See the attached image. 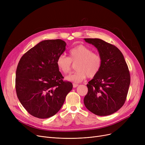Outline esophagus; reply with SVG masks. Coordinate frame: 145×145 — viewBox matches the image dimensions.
<instances>
[{"mask_svg":"<svg viewBox=\"0 0 145 145\" xmlns=\"http://www.w3.org/2000/svg\"><path fill=\"white\" fill-rule=\"evenodd\" d=\"M79 86V85L78 84H76V83H73V88H76V87H78Z\"/></svg>","mask_w":145,"mask_h":145,"instance_id":"1","label":"esophagus"}]
</instances>
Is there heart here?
Instances as JSON below:
<instances>
[{
    "mask_svg": "<svg viewBox=\"0 0 145 145\" xmlns=\"http://www.w3.org/2000/svg\"><path fill=\"white\" fill-rule=\"evenodd\" d=\"M72 63L76 70L66 78V80L75 83L80 82L87 76L93 78L99 73L102 66V58L97 53L83 44H79L69 51V57L60 55L56 60L59 70L64 74H69L72 69Z\"/></svg>",
    "mask_w": 145,
    "mask_h": 145,
    "instance_id": "heart-1",
    "label": "heart"
}]
</instances>
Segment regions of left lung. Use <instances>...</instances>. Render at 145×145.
<instances>
[{
	"mask_svg": "<svg viewBox=\"0 0 145 145\" xmlns=\"http://www.w3.org/2000/svg\"><path fill=\"white\" fill-rule=\"evenodd\" d=\"M95 46L102 58L99 73L87 85L84 98L86 108L98 116H108L124 105L131 83V76L124 56L120 50L100 39H84Z\"/></svg>",
	"mask_w": 145,
	"mask_h": 145,
	"instance_id": "left-lung-1",
	"label": "left lung"
}]
</instances>
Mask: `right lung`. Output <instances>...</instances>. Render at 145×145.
Wrapping results in <instances>:
<instances>
[{
  "label": "right lung",
  "mask_w": 145,
  "mask_h": 145,
  "mask_svg": "<svg viewBox=\"0 0 145 145\" xmlns=\"http://www.w3.org/2000/svg\"><path fill=\"white\" fill-rule=\"evenodd\" d=\"M66 45L60 39L43 40L19 60L15 80L17 96L27 112L36 118L55 115L73 88L71 82L63 81L56 65Z\"/></svg>",
  "instance_id": "1"
}]
</instances>
